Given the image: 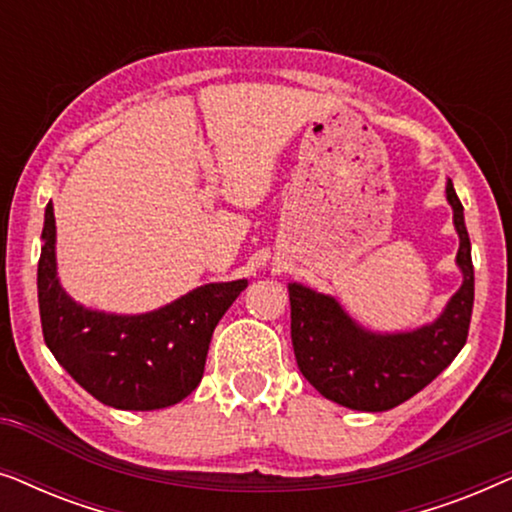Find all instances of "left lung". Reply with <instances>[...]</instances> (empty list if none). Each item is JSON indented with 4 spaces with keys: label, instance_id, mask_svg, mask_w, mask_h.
I'll list each match as a JSON object with an SVG mask.
<instances>
[{
    "label": "left lung",
    "instance_id": "8db88e82",
    "mask_svg": "<svg viewBox=\"0 0 512 512\" xmlns=\"http://www.w3.org/2000/svg\"><path fill=\"white\" fill-rule=\"evenodd\" d=\"M459 233V291L431 324L405 333H373L356 324L338 300L289 284L291 340L300 373L328 401L361 412L396 408L436 380L468 338L473 312L471 240L452 179L445 186Z\"/></svg>",
    "mask_w": 512,
    "mask_h": 512
}]
</instances>
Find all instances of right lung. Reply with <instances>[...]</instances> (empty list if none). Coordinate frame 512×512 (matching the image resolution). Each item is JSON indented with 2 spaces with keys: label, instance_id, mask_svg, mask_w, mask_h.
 Instances as JSON below:
<instances>
[{
  "label": "right lung",
  "instance_id": "obj_1",
  "mask_svg": "<svg viewBox=\"0 0 512 512\" xmlns=\"http://www.w3.org/2000/svg\"><path fill=\"white\" fill-rule=\"evenodd\" d=\"M37 270L41 331L55 361L97 401L160 410L202 380L209 340L247 279L205 284L146 314L88 310L67 296L55 263L53 202L46 205Z\"/></svg>",
  "mask_w": 512,
  "mask_h": 512
}]
</instances>
